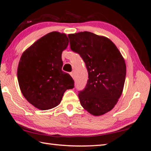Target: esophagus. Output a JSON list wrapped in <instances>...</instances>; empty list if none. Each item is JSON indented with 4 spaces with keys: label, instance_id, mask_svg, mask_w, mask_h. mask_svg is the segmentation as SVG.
<instances>
[{
    "label": "esophagus",
    "instance_id": "34e87169",
    "mask_svg": "<svg viewBox=\"0 0 151 151\" xmlns=\"http://www.w3.org/2000/svg\"><path fill=\"white\" fill-rule=\"evenodd\" d=\"M70 76H72V78H73V79H75V73H74V72H71L70 73Z\"/></svg>",
    "mask_w": 151,
    "mask_h": 151
}]
</instances>
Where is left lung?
Listing matches in <instances>:
<instances>
[{
  "mask_svg": "<svg viewBox=\"0 0 151 151\" xmlns=\"http://www.w3.org/2000/svg\"><path fill=\"white\" fill-rule=\"evenodd\" d=\"M70 47L84 61L88 80L78 91L81 104L88 113L99 116L110 111L122 93L126 67L124 60L109 38L84 31L68 35Z\"/></svg>",
  "mask_w": 151,
  "mask_h": 151,
  "instance_id": "1",
  "label": "left lung"
}]
</instances>
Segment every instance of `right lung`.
Returning <instances> with one entry per match:
<instances>
[{"mask_svg": "<svg viewBox=\"0 0 151 151\" xmlns=\"http://www.w3.org/2000/svg\"><path fill=\"white\" fill-rule=\"evenodd\" d=\"M69 39L65 34L52 32L23 52L17 68L20 90L25 99L40 110L60 104L67 90L74 88L69 74L62 70V52Z\"/></svg>", "mask_w": 151, "mask_h": 151, "instance_id": "right-lung-1", "label": "right lung"}]
</instances>
